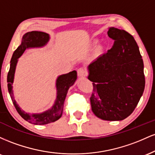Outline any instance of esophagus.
<instances>
[{
	"mask_svg": "<svg viewBox=\"0 0 155 155\" xmlns=\"http://www.w3.org/2000/svg\"><path fill=\"white\" fill-rule=\"evenodd\" d=\"M77 74L79 77H84L86 75V71L84 68H79L77 70Z\"/></svg>",
	"mask_w": 155,
	"mask_h": 155,
	"instance_id": "obj_1",
	"label": "esophagus"
}]
</instances>
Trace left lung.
Segmentation results:
<instances>
[{
    "label": "left lung",
    "instance_id": "8db88e82",
    "mask_svg": "<svg viewBox=\"0 0 155 155\" xmlns=\"http://www.w3.org/2000/svg\"><path fill=\"white\" fill-rule=\"evenodd\" d=\"M114 44L88 66L92 81V111L104 120L119 121L129 117L145 87L143 62L136 41L124 30L110 28Z\"/></svg>",
    "mask_w": 155,
    "mask_h": 155
}]
</instances>
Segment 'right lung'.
Returning a JSON list of instances; mask_svg holds the SVG:
<instances>
[{
	"label": "right lung",
	"instance_id": "add662e5",
	"mask_svg": "<svg viewBox=\"0 0 155 155\" xmlns=\"http://www.w3.org/2000/svg\"><path fill=\"white\" fill-rule=\"evenodd\" d=\"M49 36L47 33L40 31H31L25 33L22 37V43L15 51L11 60V65L7 76V82H8V90L9 95L13 102L14 106L19 114L26 120L27 122L34 124H47L54 121L59 120L63 112L64 102L66 97L68 90L71 85L74 84L77 78V73L76 71L68 73L67 74L60 76L57 79V100L55 104L51 109L44 112L42 114H28L25 113L20 109L18 105L14 98L13 92H12V83L14 80L15 68L17 63V59L23 54L26 49L30 47H43L49 41Z\"/></svg>",
	"mask_w": 155,
	"mask_h": 155
}]
</instances>
